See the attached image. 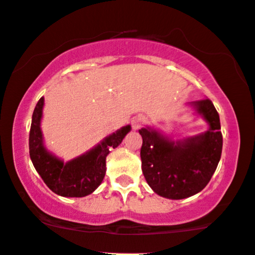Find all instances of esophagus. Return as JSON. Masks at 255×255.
Returning <instances> with one entry per match:
<instances>
[{
    "instance_id": "34e87169",
    "label": "esophagus",
    "mask_w": 255,
    "mask_h": 255,
    "mask_svg": "<svg viewBox=\"0 0 255 255\" xmlns=\"http://www.w3.org/2000/svg\"><path fill=\"white\" fill-rule=\"evenodd\" d=\"M144 123V117L143 116H135L132 118V127L133 129H139Z\"/></svg>"
}]
</instances>
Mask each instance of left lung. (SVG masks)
<instances>
[{"mask_svg": "<svg viewBox=\"0 0 255 255\" xmlns=\"http://www.w3.org/2000/svg\"><path fill=\"white\" fill-rule=\"evenodd\" d=\"M186 105L207 123V130L173 139L149 126L139 129L144 177L155 194L170 200L187 199L202 191L216 171L222 153L220 116L211 100Z\"/></svg>", "mask_w": 255, "mask_h": 255, "instance_id": "8db88e82", "label": "left lung"}]
</instances>
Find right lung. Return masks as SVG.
<instances>
[{
	"instance_id": "right-lung-1",
	"label": "right lung",
	"mask_w": 255,
	"mask_h": 255,
	"mask_svg": "<svg viewBox=\"0 0 255 255\" xmlns=\"http://www.w3.org/2000/svg\"><path fill=\"white\" fill-rule=\"evenodd\" d=\"M44 97L38 101L32 116L29 132V155L35 170L47 186L63 197H84L101 185L106 174V158L111 149L117 148L130 132L129 125L107 135L99 144L81 155L64 161L50 151L42 132Z\"/></svg>"
}]
</instances>
